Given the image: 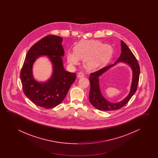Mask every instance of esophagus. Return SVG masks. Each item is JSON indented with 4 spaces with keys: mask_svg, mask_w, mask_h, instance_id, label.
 Instances as JSON below:
<instances>
[{
    "mask_svg": "<svg viewBox=\"0 0 158 158\" xmlns=\"http://www.w3.org/2000/svg\"><path fill=\"white\" fill-rule=\"evenodd\" d=\"M77 77L78 78H83L84 77V73H78L77 74Z\"/></svg>",
    "mask_w": 158,
    "mask_h": 158,
    "instance_id": "1",
    "label": "esophagus"
}]
</instances>
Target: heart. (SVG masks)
<instances>
[{
  "instance_id": "obj_1",
  "label": "heart",
  "mask_w": 158,
  "mask_h": 158,
  "mask_svg": "<svg viewBox=\"0 0 158 158\" xmlns=\"http://www.w3.org/2000/svg\"><path fill=\"white\" fill-rule=\"evenodd\" d=\"M113 48L110 45L104 44L98 40H81L74 48V51H69L67 60L71 66L77 65L80 59H83L84 67L88 71H95L110 60Z\"/></svg>"
}]
</instances>
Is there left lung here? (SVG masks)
<instances>
[{
  "instance_id": "left-lung-1",
  "label": "left lung",
  "mask_w": 158,
  "mask_h": 158,
  "mask_svg": "<svg viewBox=\"0 0 158 158\" xmlns=\"http://www.w3.org/2000/svg\"><path fill=\"white\" fill-rule=\"evenodd\" d=\"M121 48L120 56L114 64L110 65L99 71L91 73L89 77L90 84L89 102L94 107L100 111H114L121 108L128 103L137 90L140 72L139 64L132 52L123 40H121ZM120 62L127 64L131 68L132 71L131 86L129 94L124 100L120 102L112 103L107 100L101 94L99 77L111 67Z\"/></svg>"
}]
</instances>
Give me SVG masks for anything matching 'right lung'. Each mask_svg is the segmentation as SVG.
<instances>
[{"instance_id":"add662e5","label":"right lung","mask_w":158,"mask_h":158,"mask_svg":"<svg viewBox=\"0 0 158 158\" xmlns=\"http://www.w3.org/2000/svg\"><path fill=\"white\" fill-rule=\"evenodd\" d=\"M63 38L50 35L30 48L25 59L20 78L24 94L35 105L45 108L55 107L64 100L76 75L65 71L61 57L64 55ZM47 56L52 64L51 77L45 81H36L32 68L38 58Z\"/></svg>"}]
</instances>
